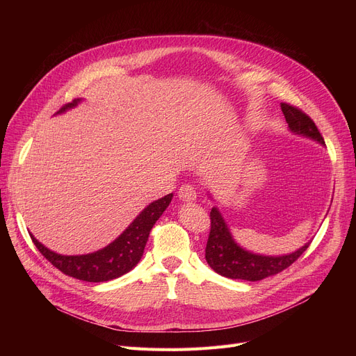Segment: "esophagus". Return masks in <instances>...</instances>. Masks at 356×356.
Returning a JSON list of instances; mask_svg holds the SVG:
<instances>
[{"instance_id":"obj_1","label":"esophagus","mask_w":356,"mask_h":356,"mask_svg":"<svg viewBox=\"0 0 356 356\" xmlns=\"http://www.w3.org/2000/svg\"><path fill=\"white\" fill-rule=\"evenodd\" d=\"M196 197H197V193L193 186L191 184H184L179 189V199L181 202H195Z\"/></svg>"}]
</instances>
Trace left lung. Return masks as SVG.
<instances>
[{
  "label": "left lung",
  "instance_id": "obj_1",
  "mask_svg": "<svg viewBox=\"0 0 356 356\" xmlns=\"http://www.w3.org/2000/svg\"><path fill=\"white\" fill-rule=\"evenodd\" d=\"M280 106H282L289 124L290 133L325 147V140L319 129L305 112L287 104H280ZM208 197L213 199L209 191ZM310 242L312 241L306 242L298 250L283 255H266L250 251L238 244L225 218L216 207H213L211 211V234L207 250H204V258H207L209 267L222 277L258 282V280L274 275L290 267L309 248Z\"/></svg>",
  "mask_w": 356,
  "mask_h": 356
}]
</instances>
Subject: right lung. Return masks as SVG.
Here are the masks:
<instances>
[{
  "mask_svg": "<svg viewBox=\"0 0 356 356\" xmlns=\"http://www.w3.org/2000/svg\"><path fill=\"white\" fill-rule=\"evenodd\" d=\"M83 99H74L62 108L58 114H63L67 109L78 106ZM173 199V193H168L152 202L136 216V219L106 247L82 255H62L49 250L42 242L30 234L34 245L46 259L60 270L63 274L83 280L88 283H102L118 278L133 270L144 254V248L149 231L154 227L157 219L163 215Z\"/></svg>",
  "mask_w": 356,
  "mask_h": 356,
  "instance_id": "obj_1",
  "label": "right lung"
}]
</instances>
